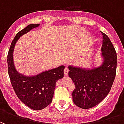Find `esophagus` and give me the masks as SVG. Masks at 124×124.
<instances>
[{
    "label": "esophagus",
    "instance_id": "obj_1",
    "mask_svg": "<svg viewBox=\"0 0 124 124\" xmlns=\"http://www.w3.org/2000/svg\"><path fill=\"white\" fill-rule=\"evenodd\" d=\"M68 71H69L68 68H65L64 70V74L65 76H67L68 74Z\"/></svg>",
    "mask_w": 124,
    "mask_h": 124
}]
</instances>
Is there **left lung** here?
I'll use <instances>...</instances> for the list:
<instances>
[{"label": "left lung", "instance_id": "obj_1", "mask_svg": "<svg viewBox=\"0 0 124 124\" xmlns=\"http://www.w3.org/2000/svg\"><path fill=\"white\" fill-rule=\"evenodd\" d=\"M101 34L104 62L101 66L92 70L68 67V76L75 85L72 92L73 101L82 109L95 106L106 97L116 74V52L108 36L103 32Z\"/></svg>", "mask_w": 124, "mask_h": 124}]
</instances>
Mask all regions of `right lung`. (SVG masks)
Here are the masks:
<instances>
[{
	"label": "right lung",
	"mask_w": 124,
	"mask_h": 124,
	"mask_svg": "<svg viewBox=\"0 0 124 124\" xmlns=\"http://www.w3.org/2000/svg\"><path fill=\"white\" fill-rule=\"evenodd\" d=\"M38 26L39 24H29L18 32L12 40L7 56L8 75L15 93L23 103L34 110L44 109L51 103L56 82L64 77L65 68L61 66L31 77H26L16 72L12 57L16 42L23 34Z\"/></svg>",
	"instance_id": "add662e5"
}]
</instances>
